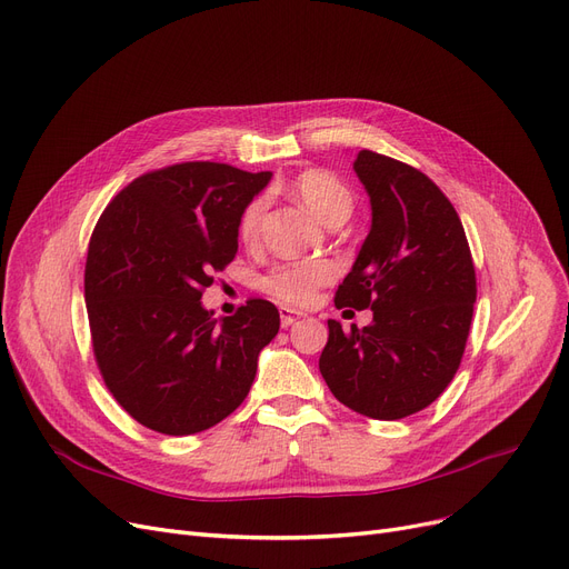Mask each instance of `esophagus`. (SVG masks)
Wrapping results in <instances>:
<instances>
[{"mask_svg": "<svg viewBox=\"0 0 569 569\" xmlns=\"http://www.w3.org/2000/svg\"><path fill=\"white\" fill-rule=\"evenodd\" d=\"M301 317H303V312L282 308V310H280V325H282V329H287V327H291V325H297V320H301Z\"/></svg>", "mask_w": 569, "mask_h": 569, "instance_id": "esophagus-1", "label": "esophagus"}]
</instances>
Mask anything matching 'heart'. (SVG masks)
I'll return each instance as SVG.
<instances>
[{"mask_svg":"<svg viewBox=\"0 0 569 569\" xmlns=\"http://www.w3.org/2000/svg\"><path fill=\"white\" fill-rule=\"evenodd\" d=\"M289 191L327 226H340L355 208L352 191L333 172L310 168L289 181ZM266 200H249L238 219V238L244 244H254L261 231V217ZM333 266L327 261H291L272 266L261 278V289L284 306H306L312 301L317 289L331 282Z\"/></svg>","mask_w":569,"mask_h":569,"instance_id":"heart-1","label":"heart"}]
</instances>
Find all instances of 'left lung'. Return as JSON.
I'll use <instances>...</instances> for the list:
<instances>
[{"mask_svg":"<svg viewBox=\"0 0 569 569\" xmlns=\"http://www.w3.org/2000/svg\"><path fill=\"white\" fill-rule=\"evenodd\" d=\"M355 172L371 198V231L333 297L373 310L369 327L329 320L320 371L333 397L376 420L413 416L458 373L476 301L462 221L425 172L363 149Z\"/></svg>","mask_w":569,"mask_h":569,"instance_id":"8db88e82","label":"left lung"}]
</instances>
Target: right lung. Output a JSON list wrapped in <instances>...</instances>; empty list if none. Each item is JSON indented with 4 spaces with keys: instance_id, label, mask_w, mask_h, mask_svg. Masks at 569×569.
Segmentation results:
<instances>
[{
    "instance_id": "1",
    "label": "right lung",
    "mask_w": 569,
    "mask_h": 569,
    "mask_svg": "<svg viewBox=\"0 0 569 569\" xmlns=\"http://www.w3.org/2000/svg\"><path fill=\"white\" fill-rule=\"evenodd\" d=\"M270 179L189 161L113 196L88 242L90 340L111 397L140 425L187 437L231 416L276 338L280 312L249 299L217 322L200 299L238 252L242 208Z\"/></svg>"
}]
</instances>
